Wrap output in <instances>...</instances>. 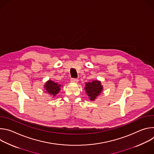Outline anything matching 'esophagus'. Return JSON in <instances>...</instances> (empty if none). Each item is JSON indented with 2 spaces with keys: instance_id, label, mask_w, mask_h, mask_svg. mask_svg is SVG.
<instances>
[{
  "instance_id": "esophagus-1",
  "label": "esophagus",
  "mask_w": 154,
  "mask_h": 154,
  "mask_svg": "<svg viewBox=\"0 0 154 154\" xmlns=\"http://www.w3.org/2000/svg\"><path fill=\"white\" fill-rule=\"evenodd\" d=\"M78 81H79V80H78V79H77L72 78V79H71V82L72 83H77V82H78Z\"/></svg>"
}]
</instances>
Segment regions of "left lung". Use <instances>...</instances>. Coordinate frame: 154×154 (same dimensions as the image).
<instances>
[{
  "instance_id": "1",
  "label": "left lung",
  "mask_w": 154,
  "mask_h": 154,
  "mask_svg": "<svg viewBox=\"0 0 154 154\" xmlns=\"http://www.w3.org/2000/svg\"><path fill=\"white\" fill-rule=\"evenodd\" d=\"M85 90L90 100H94L103 90V86L99 80H93L91 82L86 83Z\"/></svg>"
}]
</instances>
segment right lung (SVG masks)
<instances>
[{"instance_id": "right-lung-1", "label": "right lung", "mask_w": 154, "mask_h": 154, "mask_svg": "<svg viewBox=\"0 0 154 154\" xmlns=\"http://www.w3.org/2000/svg\"><path fill=\"white\" fill-rule=\"evenodd\" d=\"M61 85L55 83L52 80H48L45 85V90L46 93H48L52 96H55L60 91Z\"/></svg>"}]
</instances>
